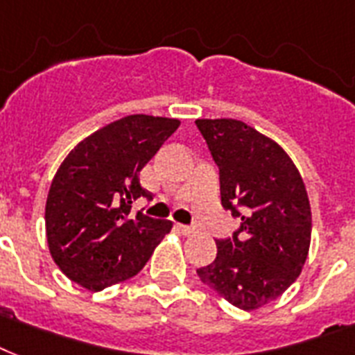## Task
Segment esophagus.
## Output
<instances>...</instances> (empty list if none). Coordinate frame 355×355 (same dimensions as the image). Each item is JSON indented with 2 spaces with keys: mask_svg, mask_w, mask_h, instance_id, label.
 <instances>
[{
  "mask_svg": "<svg viewBox=\"0 0 355 355\" xmlns=\"http://www.w3.org/2000/svg\"><path fill=\"white\" fill-rule=\"evenodd\" d=\"M178 230H180V233H183V235H192V233H196V227L185 226V224H178Z\"/></svg>",
  "mask_w": 355,
  "mask_h": 355,
  "instance_id": "34e87169",
  "label": "esophagus"
}]
</instances>
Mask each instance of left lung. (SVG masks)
Returning <instances> with one entry per match:
<instances>
[{
	"mask_svg": "<svg viewBox=\"0 0 355 355\" xmlns=\"http://www.w3.org/2000/svg\"><path fill=\"white\" fill-rule=\"evenodd\" d=\"M218 166L220 202L241 226L216 239L198 268L205 285L239 309L276 300L300 276L311 243V209L300 172L283 148L233 118L196 120Z\"/></svg>",
	"mask_w": 355,
	"mask_h": 355,
	"instance_id": "left-lung-1",
	"label": "left lung"
}]
</instances>
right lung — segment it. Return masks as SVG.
<instances>
[{
	"label": "right lung",
	"mask_w": 355,
	"mask_h": 355,
	"mask_svg": "<svg viewBox=\"0 0 355 355\" xmlns=\"http://www.w3.org/2000/svg\"><path fill=\"white\" fill-rule=\"evenodd\" d=\"M180 128L174 118L131 114L81 140L57 170L46 202L51 257L89 291L142 270L172 230L170 220L131 216V203L152 200L140 170Z\"/></svg>",
	"instance_id": "right-lung-1"
}]
</instances>
